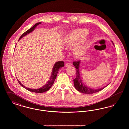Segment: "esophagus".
<instances>
[{"label":"esophagus","instance_id":"obj_1","mask_svg":"<svg viewBox=\"0 0 129 129\" xmlns=\"http://www.w3.org/2000/svg\"><path fill=\"white\" fill-rule=\"evenodd\" d=\"M71 65V63H67L65 64V66L66 67H68V66H70Z\"/></svg>","mask_w":129,"mask_h":129}]
</instances>
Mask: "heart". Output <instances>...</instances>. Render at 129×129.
Masks as SVG:
<instances>
[{"instance_id": "obj_1", "label": "heart", "mask_w": 129, "mask_h": 129, "mask_svg": "<svg viewBox=\"0 0 129 129\" xmlns=\"http://www.w3.org/2000/svg\"><path fill=\"white\" fill-rule=\"evenodd\" d=\"M87 34L88 31L86 29H79L73 31L68 35L65 39L66 46L70 48H74L84 40ZM88 47V43L86 42H83L74 49V55L77 58H80L85 54Z\"/></svg>"}]
</instances>
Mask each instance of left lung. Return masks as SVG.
Returning a JSON list of instances; mask_svg holds the SVG:
<instances>
[{
	"label": "left lung",
	"instance_id": "obj_1",
	"mask_svg": "<svg viewBox=\"0 0 129 129\" xmlns=\"http://www.w3.org/2000/svg\"><path fill=\"white\" fill-rule=\"evenodd\" d=\"M112 43L114 44L113 42H112ZM73 63L74 66H75V67L76 69V77L74 80V86L75 89L76 90H77L78 91L81 92L82 93H84V94H90L95 93H96V92H98L102 90L106 86H107H107H105L103 88H99V89L91 88L90 87H87V86H85L84 84L83 81L80 77V72H79L80 60L73 62Z\"/></svg>",
	"mask_w": 129,
	"mask_h": 129
}]
</instances>
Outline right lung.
Listing matches in <instances>:
<instances>
[{"mask_svg":"<svg viewBox=\"0 0 129 129\" xmlns=\"http://www.w3.org/2000/svg\"><path fill=\"white\" fill-rule=\"evenodd\" d=\"M41 24V22L39 23H37L34 25H33L31 28L30 29H29L28 30L25 31L24 32L21 36L20 37L19 40H20L21 38H22L23 37H24L25 35H26L27 34H28L29 33L31 32L32 31L34 30L35 28V27L37 26L38 25H39ZM64 66V62L63 61H57L55 62V64H54V66L53 68V70H52V74L49 78V80L47 82V83L44 85V86H42V87L40 88H38V89H32V88H29L27 87H25V86H23V84H22L18 80V82L19 83V84L22 86L23 87H24L26 89H27V90L31 91V92H35V93H43V92L47 91L49 90V89L51 87V86H53L56 77L57 76V74L58 73V72L59 71V70L61 67H63Z\"/></svg>","mask_w":129,"mask_h":129,"instance_id":"add662e5","label":"right lung"}]
</instances>
